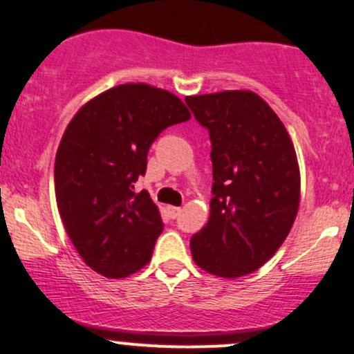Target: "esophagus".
<instances>
[{"label":"esophagus","instance_id":"34e87169","mask_svg":"<svg viewBox=\"0 0 354 354\" xmlns=\"http://www.w3.org/2000/svg\"><path fill=\"white\" fill-rule=\"evenodd\" d=\"M180 212H181L180 207H167V214H169L171 219H176V217L180 216Z\"/></svg>","mask_w":354,"mask_h":354}]
</instances>
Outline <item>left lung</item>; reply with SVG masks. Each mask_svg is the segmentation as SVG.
I'll use <instances>...</instances> for the list:
<instances>
[{"instance_id":"1","label":"left lung","mask_w":354,"mask_h":354,"mask_svg":"<svg viewBox=\"0 0 354 354\" xmlns=\"http://www.w3.org/2000/svg\"><path fill=\"white\" fill-rule=\"evenodd\" d=\"M185 102L212 145L210 216L192 236V257L214 276H246L279 250L295 223V147L283 121L253 92L190 95Z\"/></svg>"}]
</instances>
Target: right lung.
Here are the masks:
<instances>
[{
	"label": "right lung",
	"mask_w": 354,
	"mask_h": 354,
	"mask_svg": "<svg viewBox=\"0 0 354 354\" xmlns=\"http://www.w3.org/2000/svg\"><path fill=\"white\" fill-rule=\"evenodd\" d=\"M188 120L171 92L123 84L82 106L66 127L55 160L56 202L71 243L95 272L120 279L149 263L164 224L133 183L160 131Z\"/></svg>",
	"instance_id": "obj_1"
}]
</instances>
